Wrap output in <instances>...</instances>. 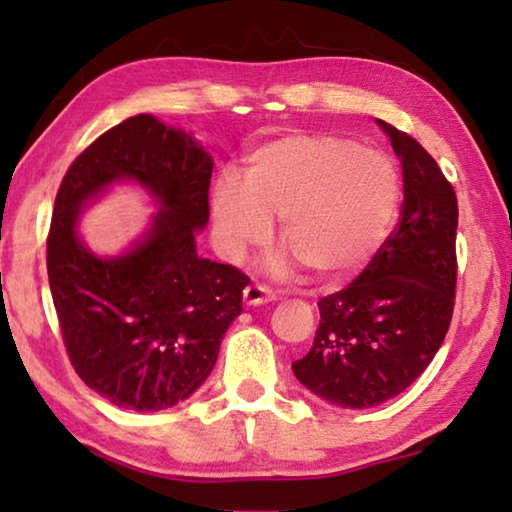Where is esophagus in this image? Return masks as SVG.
I'll return each instance as SVG.
<instances>
[{"instance_id":"1","label":"esophagus","mask_w":512,"mask_h":512,"mask_svg":"<svg viewBox=\"0 0 512 512\" xmlns=\"http://www.w3.org/2000/svg\"><path fill=\"white\" fill-rule=\"evenodd\" d=\"M275 300V291L264 287V284H248L244 289V302L248 307H257V305H266V302Z\"/></svg>"}]
</instances>
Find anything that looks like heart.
Masks as SVG:
<instances>
[{
  "mask_svg": "<svg viewBox=\"0 0 512 512\" xmlns=\"http://www.w3.org/2000/svg\"><path fill=\"white\" fill-rule=\"evenodd\" d=\"M400 201V173L388 155L348 137L289 133L250 151L241 180L223 173L210 210L230 257L264 244L277 216L287 250L273 259L275 271L296 259L316 280H339L386 244Z\"/></svg>",
  "mask_w": 512,
  "mask_h": 512,
  "instance_id": "heart-1",
  "label": "heart"
}]
</instances>
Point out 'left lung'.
Listing matches in <instances>:
<instances>
[{"mask_svg": "<svg viewBox=\"0 0 512 512\" xmlns=\"http://www.w3.org/2000/svg\"><path fill=\"white\" fill-rule=\"evenodd\" d=\"M402 162V219L357 280L318 302L293 375L343 409H370L418 379L445 341L456 296L454 187L411 135L377 119Z\"/></svg>", "mask_w": 512, "mask_h": 512, "instance_id": "1", "label": "left lung"}]
</instances>
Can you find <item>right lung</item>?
<instances>
[{
  "label": "right lung",
  "mask_w": 512,
  "mask_h": 512,
  "mask_svg": "<svg viewBox=\"0 0 512 512\" xmlns=\"http://www.w3.org/2000/svg\"><path fill=\"white\" fill-rule=\"evenodd\" d=\"M212 167L192 135L135 115L97 137L60 183L47 239L51 298L76 375L119 409L162 411L187 400L241 314L248 277L196 253V230L210 219ZM124 179L142 184L161 212L131 251L99 258L75 221Z\"/></svg>",
  "instance_id": "obj_1"
}]
</instances>
